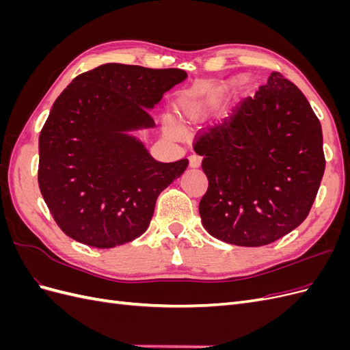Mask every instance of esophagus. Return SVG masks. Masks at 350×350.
Returning <instances> with one entry per match:
<instances>
[{"mask_svg":"<svg viewBox=\"0 0 350 350\" xmlns=\"http://www.w3.org/2000/svg\"><path fill=\"white\" fill-rule=\"evenodd\" d=\"M201 163V157L196 153H193L191 156H189V166L191 167H198Z\"/></svg>","mask_w":350,"mask_h":350,"instance_id":"obj_1","label":"esophagus"}]
</instances>
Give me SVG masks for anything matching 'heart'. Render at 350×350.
<instances>
[{
	"label": "heart",
	"mask_w": 350,
	"mask_h": 350,
	"mask_svg": "<svg viewBox=\"0 0 350 350\" xmlns=\"http://www.w3.org/2000/svg\"><path fill=\"white\" fill-rule=\"evenodd\" d=\"M193 113H194V109L191 107H187V108L181 109V115L183 116H189V115H193Z\"/></svg>",
	"instance_id": "1"
}]
</instances>
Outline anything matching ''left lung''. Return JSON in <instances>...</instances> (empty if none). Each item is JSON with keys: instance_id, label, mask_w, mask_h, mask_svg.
I'll use <instances>...</instances> for the list:
<instances>
[{"instance_id": "left-lung-1", "label": "left lung", "mask_w": 350, "mask_h": 350, "mask_svg": "<svg viewBox=\"0 0 350 350\" xmlns=\"http://www.w3.org/2000/svg\"><path fill=\"white\" fill-rule=\"evenodd\" d=\"M196 152L208 179L198 206L203 226L239 247L267 245L298 228L325 169L321 124L278 71L229 118L201 133Z\"/></svg>"}]
</instances>
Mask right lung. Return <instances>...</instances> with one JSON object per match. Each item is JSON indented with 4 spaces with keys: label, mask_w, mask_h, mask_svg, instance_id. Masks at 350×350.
Segmentation results:
<instances>
[{
    "label": "right lung",
    "mask_w": 350,
    "mask_h": 350,
    "mask_svg": "<svg viewBox=\"0 0 350 350\" xmlns=\"http://www.w3.org/2000/svg\"><path fill=\"white\" fill-rule=\"evenodd\" d=\"M185 79L179 68L103 64L62 90L39 135L38 183L67 237L103 250L149 228L159 194L188 159L157 162L129 131L153 129L149 109Z\"/></svg>",
    "instance_id": "right-lung-1"
}]
</instances>
